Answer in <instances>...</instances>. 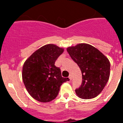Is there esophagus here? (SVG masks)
<instances>
[{
  "label": "esophagus",
  "mask_w": 123,
  "mask_h": 123,
  "mask_svg": "<svg viewBox=\"0 0 123 123\" xmlns=\"http://www.w3.org/2000/svg\"><path fill=\"white\" fill-rule=\"evenodd\" d=\"M68 78H69V80H72V77H71V75H69Z\"/></svg>",
  "instance_id": "34e87169"
}]
</instances>
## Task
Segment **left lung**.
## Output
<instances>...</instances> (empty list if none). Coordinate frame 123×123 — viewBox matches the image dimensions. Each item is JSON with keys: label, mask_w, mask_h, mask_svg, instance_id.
Wrapping results in <instances>:
<instances>
[{"label": "left lung", "mask_w": 123, "mask_h": 123, "mask_svg": "<svg viewBox=\"0 0 123 123\" xmlns=\"http://www.w3.org/2000/svg\"><path fill=\"white\" fill-rule=\"evenodd\" d=\"M67 50L80 67L82 74V83L75 89L76 95L86 99L96 97L110 78L109 59L98 49L87 43L68 47Z\"/></svg>", "instance_id": "8db88e82"}]
</instances>
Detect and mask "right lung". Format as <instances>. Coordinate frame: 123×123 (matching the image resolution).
I'll use <instances>...</instances> for the list:
<instances>
[{
    "mask_svg": "<svg viewBox=\"0 0 123 123\" xmlns=\"http://www.w3.org/2000/svg\"><path fill=\"white\" fill-rule=\"evenodd\" d=\"M64 49L54 44L41 47L25 61L22 77L28 93L41 102H49L58 96L61 86L69 81L62 77L59 67L55 65Z\"/></svg>",
    "mask_w": 123,
    "mask_h": 123,
    "instance_id": "obj_1",
    "label": "right lung"
}]
</instances>
